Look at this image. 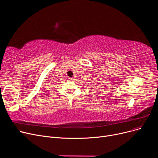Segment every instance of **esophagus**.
Returning a JSON list of instances; mask_svg holds the SVG:
<instances>
[{
	"mask_svg": "<svg viewBox=\"0 0 158 158\" xmlns=\"http://www.w3.org/2000/svg\"><path fill=\"white\" fill-rule=\"evenodd\" d=\"M73 80V78H68V80H69V81H72Z\"/></svg>",
	"mask_w": 158,
	"mask_h": 158,
	"instance_id": "1",
	"label": "esophagus"
}]
</instances>
